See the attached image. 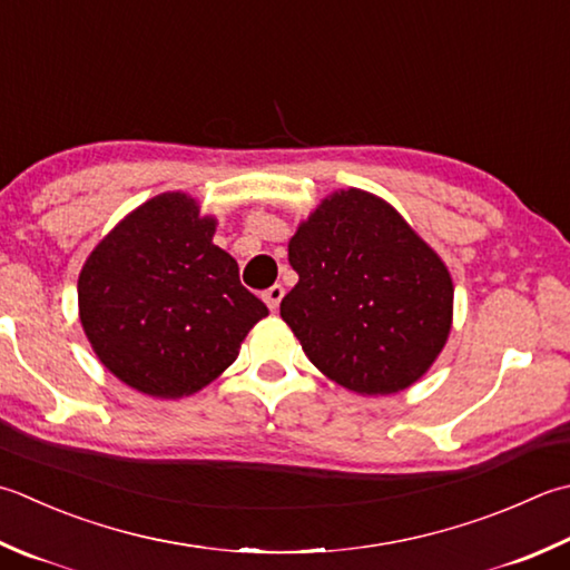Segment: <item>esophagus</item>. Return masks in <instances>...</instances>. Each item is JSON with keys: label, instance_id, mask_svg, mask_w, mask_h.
I'll return each mask as SVG.
<instances>
[{"label": "esophagus", "instance_id": "1", "mask_svg": "<svg viewBox=\"0 0 570 570\" xmlns=\"http://www.w3.org/2000/svg\"><path fill=\"white\" fill-rule=\"evenodd\" d=\"M262 298L266 301V306H269L272 311H276L278 304H282V298H284V286H282V284L269 286V288H266V292L262 294Z\"/></svg>", "mask_w": 570, "mask_h": 570}]
</instances>
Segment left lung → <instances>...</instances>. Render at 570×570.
Segmentation results:
<instances>
[{
  "mask_svg": "<svg viewBox=\"0 0 570 570\" xmlns=\"http://www.w3.org/2000/svg\"><path fill=\"white\" fill-rule=\"evenodd\" d=\"M298 284L282 318L331 381L390 395L422 377L448 341L452 278L383 199L341 189L288 242Z\"/></svg>",
  "mask_w": 570,
  "mask_h": 570,
  "instance_id": "1",
  "label": "left lung"
}]
</instances>
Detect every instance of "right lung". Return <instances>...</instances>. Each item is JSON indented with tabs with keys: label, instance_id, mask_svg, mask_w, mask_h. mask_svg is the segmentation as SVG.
I'll use <instances>...</instances> for the list:
<instances>
[{
	"label": "right lung",
	"instance_id": "1",
	"mask_svg": "<svg viewBox=\"0 0 570 570\" xmlns=\"http://www.w3.org/2000/svg\"><path fill=\"white\" fill-rule=\"evenodd\" d=\"M215 219L180 193L153 197L98 244L78 276V308L94 351L122 383L183 397L215 381L269 314L212 244Z\"/></svg>",
	"mask_w": 570,
	"mask_h": 570
}]
</instances>
